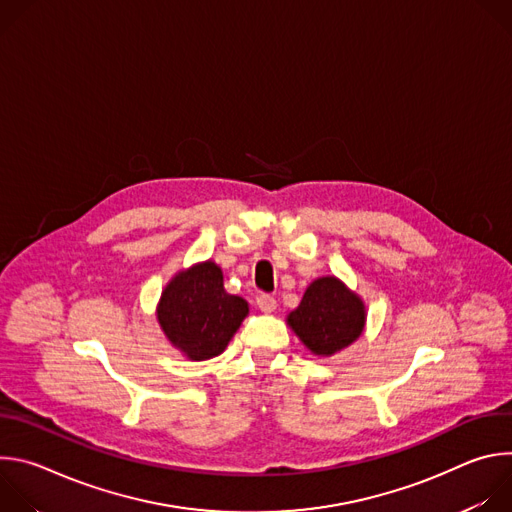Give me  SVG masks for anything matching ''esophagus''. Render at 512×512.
<instances>
[{
  "label": "esophagus",
  "instance_id": "1",
  "mask_svg": "<svg viewBox=\"0 0 512 512\" xmlns=\"http://www.w3.org/2000/svg\"><path fill=\"white\" fill-rule=\"evenodd\" d=\"M255 304H257V308H259L263 314H271V312H275V308H277L275 298H271V296H267V294L257 296Z\"/></svg>",
  "mask_w": 512,
  "mask_h": 512
}]
</instances>
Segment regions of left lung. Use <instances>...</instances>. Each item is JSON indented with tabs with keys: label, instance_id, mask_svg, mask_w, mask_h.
Returning a JSON list of instances; mask_svg holds the SVG:
<instances>
[{
	"label": "left lung",
	"instance_id": "left-lung-1",
	"mask_svg": "<svg viewBox=\"0 0 512 512\" xmlns=\"http://www.w3.org/2000/svg\"><path fill=\"white\" fill-rule=\"evenodd\" d=\"M302 344L316 356H334L360 338L367 326V306L342 279H314L300 306L285 318Z\"/></svg>",
	"mask_w": 512,
	"mask_h": 512
}]
</instances>
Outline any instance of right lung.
<instances>
[{"label": "right lung", "mask_w": 512, "mask_h": 512, "mask_svg": "<svg viewBox=\"0 0 512 512\" xmlns=\"http://www.w3.org/2000/svg\"><path fill=\"white\" fill-rule=\"evenodd\" d=\"M249 314V304L227 294L223 269L200 261L180 269L162 289L156 308L166 340L188 360L223 354Z\"/></svg>", "instance_id": "1"}]
</instances>
